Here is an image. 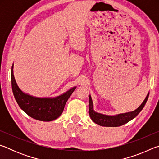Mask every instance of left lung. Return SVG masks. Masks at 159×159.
I'll list each match as a JSON object with an SVG mask.
<instances>
[{
  "mask_svg": "<svg viewBox=\"0 0 159 159\" xmlns=\"http://www.w3.org/2000/svg\"><path fill=\"white\" fill-rule=\"evenodd\" d=\"M149 93L147 94L146 98L144 99L143 102L141 104L138 109L134 110L133 111L124 113V114H119L114 116L104 115L99 114L94 111L93 109V103L91 96L89 97V114L90 117L92 119L94 123H97L101 126L104 127H118V126L123 125L125 124L135 118L138 115L139 112L142 111V109L144 108V107L146 104V102L149 98Z\"/></svg>",
  "mask_w": 159,
  "mask_h": 159,
  "instance_id": "1",
  "label": "left lung"
}]
</instances>
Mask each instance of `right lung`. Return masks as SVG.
<instances>
[{
	"mask_svg": "<svg viewBox=\"0 0 159 159\" xmlns=\"http://www.w3.org/2000/svg\"><path fill=\"white\" fill-rule=\"evenodd\" d=\"M11 82L13 95L18 105L29 116L41 121H51L60 116L69 97L76 86L55 98H36L25 93L16 83L13 74V64L11 69Z\"/></svg>",
	"mask_w": 159,
	"mask_h": 159,
	"instance_id": "1",
	"label": "right lung"
}]
</instances>
